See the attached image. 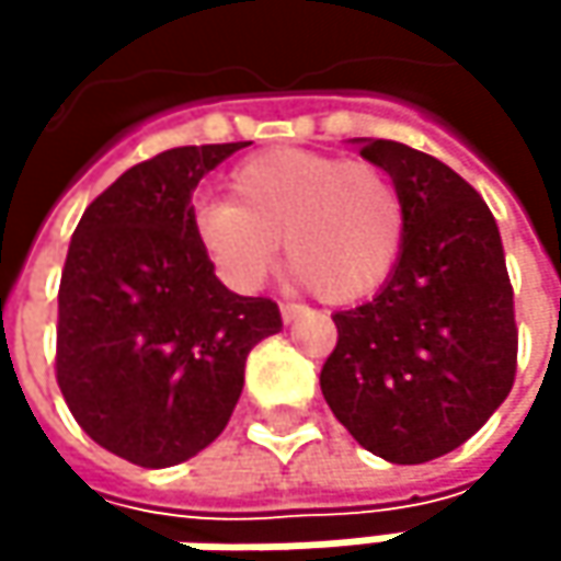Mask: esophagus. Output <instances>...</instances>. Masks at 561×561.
<instances>
[{
    "label": "esophagus",
    "instance_id": "34e87169",
    "mask_svg": "<svg viewBox=\"0 0 561 561\" xmlns=\"http://www.w3.org/2000/svg\"><path fill=\"white\" fill-rule=\"evenodd\" d=\"M279 311H282V321H285V324H291V321H295V318H298L305 308H301V305H295V301H282Z\"/></svg>",
    "mask_w": 561,
    "mask_h": 561
}]
</instances>
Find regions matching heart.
I'll return each instance as SVG.
<instances>
[{
  "label": "heart",
  "mask_w": 561,
  "mask_h": 561,
  "mask_svg": "<svg viewBox=\"0 0 561 561\" xmlns=\"http://www.w3.org/2000/svg\"><path fill=\"white\" fill-rule=\"evenodd\" d=\"M191 227L214 273L256 291L279 263L328 301H354L390 276L405 210L383 169L337 156L273 149L230 174V201H197Z\"/></svg>",
  "instance_id": "obj_1"
}]
</instances>
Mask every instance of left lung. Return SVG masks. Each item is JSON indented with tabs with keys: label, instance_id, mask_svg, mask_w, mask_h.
Instances as JSON below:
<instances>
[{
	"label": "left lung",
	"instance_id": "left-lung-1",
	"mask_svg": "<svg viewBox=\"0 0 561 561\" xmlns=\"http://www.w3.org/2000/svg\"><path fill=\"white\" fill-rule=\"evenodd\" d=\"M354 142L392 178L405 227L380 291L331 314L337 347L321 367V392L367 451L422 465L465 445L513 387L504 243L458 171L402 142Z\"/></svg>",
	"mask_w": 561,
	"mask_h": 561
}]
</instances>
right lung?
Wrapping results in <instances>:
<instances>
[{
    "instance_id": "right-lung-1",
    "label": "right lung",
    "mask_w": 561,
    "mask_h": 561,
    "mask_svg": "<svg viewBox=\"0 0 561 561\" xmlns=\"http://www.w3.org/2000/svg\"><path fill=\"white\" fill-rule=\"evenodd\" d=\"M247 142L181 146L123 171L80 217L57 291V387L106 451L171 468L230 422L279 305L214 276L191 227L197 181Z\"/></svg>"
}]
</instances>
